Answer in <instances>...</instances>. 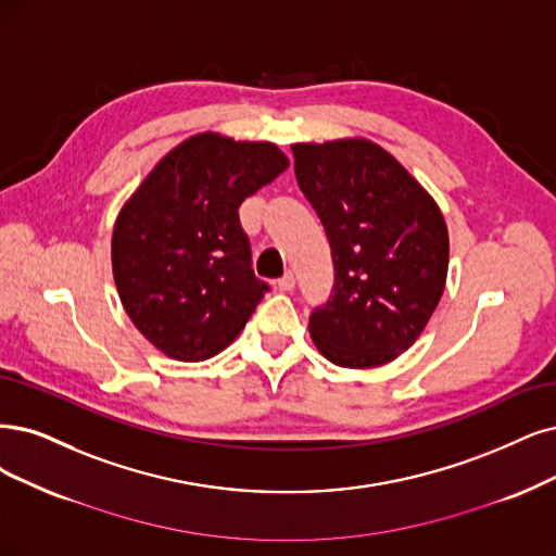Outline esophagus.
I'll list each match as a JSON object with an SVG mask.
<instances>
[{
	"instance_id": "esophagus-1",
	"label": "esophagus",
	"mask_w": 556,
	"mask_h": 556,
	"mask_svg": "<svg viewBox=\"0 0 556 556\" xmlns=\"http://www.w3.org/2000/svg\"><path fill=\"white\" fill-rule=\"evenodd\" d=\"M277 289L283 291V293L293 291V289H295V275H293V273H286V275L277 281Z\"/></svg>"
}]
</instances>
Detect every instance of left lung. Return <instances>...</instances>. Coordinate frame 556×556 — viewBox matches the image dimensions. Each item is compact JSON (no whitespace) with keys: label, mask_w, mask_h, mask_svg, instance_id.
I'll list each match as a JSON object with an SVG mask.
<instances>
[{"label":"left lung","mask_w":556,"mask_h":556,"mask_svg":"<svg viewBox=\"0 0 556 556\" xmlns=\"http://www.w3.org/2000/svg\"><path fill=\"white\" fill-rule=\"evenodd\" d=\"M300 190L332 247V298L309 318L323 357L343 368L389 364L433 316L448 270L435 199L376 141L293 143Z\"/></svg>","instance_id":"obj_1"}]
</instances>
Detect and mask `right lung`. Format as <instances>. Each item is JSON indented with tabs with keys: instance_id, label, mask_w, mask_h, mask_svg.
Wrapping results in <instances>:
<instances>
[{
	"instance_id": "1",
	"label": "right lung",
	"mask_w": 556,
	"mask_h": 556,
	"mask_svg": "<svg viewBox=\"0 0 556 556\" xmlns=\"http://www.w3.org/2000/svg\"><path fill=\"white\" fill-rule=\"evenodd\" d=\"M286 167L289 157L270 141L199 132L123 203L112 233L116 291L160 353L211 359L252 318L267 283L254 277L238 208Z\"/></svg>"
}]
</instances>
